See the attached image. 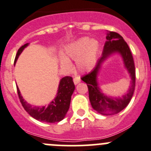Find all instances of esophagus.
Here are the masks:
<instances>
[{
	"label": "esophagus",
	"instance_id": "obj_1",
	"mask_svg": "<svg viewBox=\"0 0 151 151\" xmlns=\"http://www.w3.org/2000/svg\"><path fill=\"white\" fill-rule=\"evenodd\" d=\"M73 81H74V83L75 85L78 84V83L80 82V77H79V76H77V77H74V79H73Z\"/></svg>",
	"mask_w": 151,
	"mask_h": 151
}]
</instances>
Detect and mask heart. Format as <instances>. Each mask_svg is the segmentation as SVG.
<instances>
[{
	"instance_id": "1",
	"label": "heart",
	"mask_w": 151,
	"mask_h": 151,
	"mask_svg": "<svg viewBox=\"0 0 151 151\" xmlns=\"http://www.w3.org/2000/svg\"><path fill=\"white\" fill-rule=\"evenodd\" d=\"M99 45L97 40H91L88 37H84L70 44L64 49L63 57L60 58V64L64 68H70L68 59L76 61L77 67L82 71H89L94 66L96 62Z\"/></svg>"
}]
</instances>
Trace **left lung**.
Wrapping results in <instances>:
<instances>
[{
    "instance_id": "obj_1",
    "label": "left lung",
    "mask_w": 151,
    "mask_h": 151,
    "mask_svg": "<svg viewBox=\"0 0 151 151\" xmlns=\"http://www.w3.org/2000/svg\"><path fill=\"white\" fill-rule=\"evenodd\" d=\"M106 39L102 57L99 59L95 68L88 74L82 77L81 80L87 84L92 108L100 114L109 116L120 112L129 104L135 88L136 72L132 54L123 37L116 32H108ZM114 53H119L122 56L126 68L132 78V86L128 93L122 98L107 97L101 92L98 86L97 75L101 65L110 55Z\"/></svg>"
}]
</instances>
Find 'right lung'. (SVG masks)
<instances>
[{"label": "right lung", "instance_id": "add662e5", "mask_svg": "<svg viewBox=\"0 0 151 151\" xmlns=\"http://www.w3.org/2000/svg\"><path fill=\"white\" fill-rule=\"evenodd\" d=\"M28 45L29 43H26L18 49L14 59V64L16 63L19 55ZM74 88L75 86L72 77L69 76L63 77L60 81L58 93L55 99L52 101L47 106L37 107L32 106L25 101L20 94L18 87H17L19 99L26 112L34 119L49 123H55L64 119L69 108L71 95L74 92Z\"/></svg>", "mask_w": 151, "mask_h": 151}]
</instances>
